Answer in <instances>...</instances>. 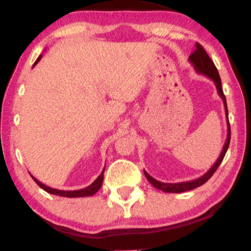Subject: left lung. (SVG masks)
Instances as JSON below:
<instances>
[{
	"instance_id": "1",
	"label": "left lung",
	"mask_w": 251,
	"mask_h": 251,
	"mask_svg": "<svg viewBox=\"0 0 251 251\" xmlns=\"http://www.w3.org/2000/svg\"><path fill=\"white\" fill-rule=\"evenodd\" d=\"M189 62L192 63L195 71L199 74H202L209 77L210 79L214 80V83L216 85V88H217V93L218 95L222 97V100L224 101V106H225V113H226V118H227V127H228V131H227V139L225 142V145L223 147V151L220 152V155L218 157V159L216 160V163L212 165V166L209 168L206 174H203L201 177L197 178V179L194 180H189V181H181V182H161L156 180L155 178H152L150 174H148L146 171H144V174H145L146 178L148 181L155 187V188L163 190L164 193H184V192H188V190H192L197 188V187L201 186L205 184V182L209 179V178L214 175V173L217 171V168L219 167V165L222 164V161L224 159L225 155H226L227 150L229 147V143H230V125H229V120H228V108H227V101H226V97L224 95L223 92V87H222V79H220V76L217 69L214 64V62L211 61L210 57L208 56V54L205 50H203L202 46L196 43V49H195L194 53L190 54L189 56Z\"/></svg>"
}]
</instances>
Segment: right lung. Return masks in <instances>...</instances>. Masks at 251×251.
<instances>
[{
  "label": "right lung",
  "instance_id": "add662e5",
  "mask_svg": "<svg viewBox=\"0 0 251 251\" xmlns=\"http://www.w3.org/2000/svg\"><path fill=\"white\" fill-rule=\"evenodd\" d=\"M42 58V55H40L37 59L35 61V63L33 64V67L35 66L37 63L40 62V59ZM104 172H105V168L103 169V172L100 173V175L96 178L94 180V182H92V184L86 187V188H83V189H78V190H59V189H55L52 188V187H49L44 184H42L40 180H37L35 177H33L31 175V177L33 178V180L36 182L37 185H39L42 189H44L45 192H48L49 194H52V195H56V196H62V197H69V198H77V197H87V196H93V195L96 194L99 192V189L101 187V184H103V179H104Z\"/></svg>",
  "mask_w": 251,
  "mask_h": 251
}]
</instances>
